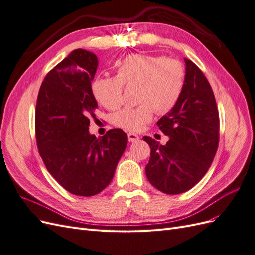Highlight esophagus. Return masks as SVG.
<instances>
[{"instance_id":"34e87169","label":"esophagus","mask_w":255,"mask_h":255,"mask_svg":"<svg viewBox=\"0 0 255 255\" xmlns=\"http://www.w3.org/2000/svg\"><path fill=\"white\" fill-rule=\"evenodd\" d=\"M128 141L129 142H135V141H137L138 139H139V136L134 134V133H128Z\"/></svg>"}]
</instances>
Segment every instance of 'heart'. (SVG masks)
I'll return each instance as SVG.
<instances>
[{
	"mask_svg": "<svg viewBox=\"0 0 255 255\" xmlns=\"http://www.w3.org/2000/svg\"><path fill=\"white\" fill-rule=\"evenodd\" d=\"M186 84V70L180 60L164 56L132 54L116 63V76H98L91 84L92 96L105 109L117 110L123 102V90L136 86V107H127L114 114L116 127L130 132L141 130L152 121L155 110L171 112L180 102Z\"/></svg>",
	"mask_w": 255,
	"mask_h": 255,
	"instance_id": "heart-1",
	"label": "heart"
}]
</instances>
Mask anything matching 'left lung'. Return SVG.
<instances>
[{"label":"left lung","instance_id":"1","mask_svg":"<svg viewBox=\"0 0 255 255\" xmlns=\"http://www.w3.org/2000/svg\"><path fill=\"white\" fill-rule=\"evenodd\" d=\"M186 63V84L180 102L158 121L170 139L161 145L143 137L151 148L145 166L149 182L168 195L182 194L202 179L219 144V113L210 83L191 60Z\"/></svg>","mask_w":255,"mask_h":255}]
</instances>
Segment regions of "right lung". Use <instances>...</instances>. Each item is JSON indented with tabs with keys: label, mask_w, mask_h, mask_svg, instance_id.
Returning <instances> with one entry per match:
<instances>
[{
	"label": "right lung",
	"mask_w": 255,
	"mask_h": 255,
	"mask_svg": "<svg viewBox=\"0 0 255 255\" xmlns=\"http://www.w3.org/2000/svg\"><path fill=\"white\" fill-rule=\"evenodd\" d=\"M97 66L94 53L72 51L45 75L37 97L38 152L51 175L75 196L101 192L128 144L127 134L119 128L99 138L88 132L98 106L91 92Z\"/></svg>",
	"instance_id": "1"
}]
</instances>
